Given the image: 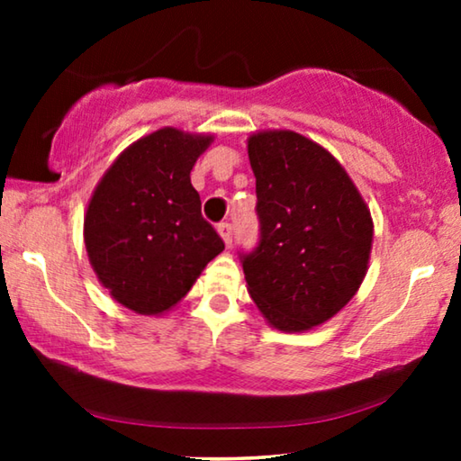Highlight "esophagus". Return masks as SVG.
I'll use <instances>...</instances> for the list:
<instances>
[{
    "mask_svg": "<svg viewBox=\"0 0 461 461\" xmlns=\"http://www.w3.org/2000/svg\"><path fill=\"white\" fill-rule=\"evenodd\" d=\"M218 232H220V237H222L226 248H230L232 245V224L230 222L218 224Z\"/></svg>",
    "mask_w": 461,
    "mask_h": 461,
    "instance_id": "esophagus-1",
    "label": "esophagus"
}]
</instances>
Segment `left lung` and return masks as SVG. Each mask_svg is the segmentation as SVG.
<instances>
[{
	"label": "left lung",
	"mask_w": 461,
	"mask_h": 461,
	"mask_svg": "<svg viewBox=\"0 0 461 461\" xmlns=\"http://www.w3.org/2000/svg\"><path fill=\"white\" fill-rule=\"evenodd\" d=\"M260 241L241 254L248 292L275 330L306 331L348 304L367 273L374 222L330 150L289 130L248 140Z\"/></svg>",
	"instance_id": "obj_1"
}]
</instances>
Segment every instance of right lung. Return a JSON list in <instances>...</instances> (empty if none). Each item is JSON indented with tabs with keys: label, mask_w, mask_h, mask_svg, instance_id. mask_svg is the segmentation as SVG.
<instances>
[{
	"label": "right lung",
	"mask_w": 461,
	"mask_h": 461,
	"mask_svg": "<svg viewBox=\"0 0 461 461\" xmlns=\"http://www.w3.org/2000/svg\"><path fill=\"white\" fill-rule=\"evenodd\" d=\"M213 136L163 128L106 169L84 220L90 264L113 300L161 314L191 292L224 241L201 216L191 169Z\"/></svg>",
	"instance_id": "add662e5"
}]
</instances>
